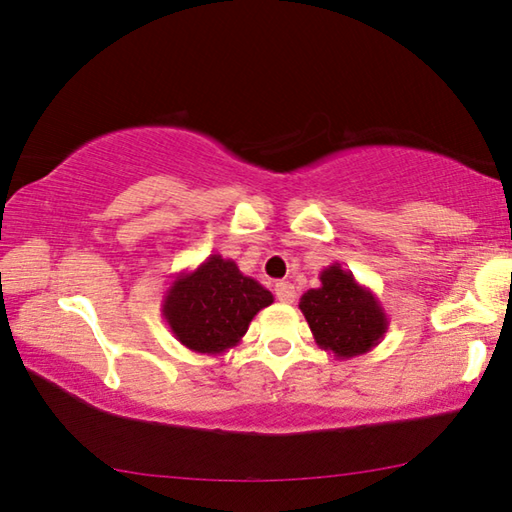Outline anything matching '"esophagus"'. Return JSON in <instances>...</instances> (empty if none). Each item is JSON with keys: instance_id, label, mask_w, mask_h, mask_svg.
Wrapping results in <instances>:
<instances>
[{"instance_id": "1", "label": "esophagus", "mask_w": 512, "mask_h": 512, "mask_svg": "<svg viewBox=\"0 0 512 512\" xmlns=\"http://www.w3.org/2000/svg\"><path fill=\"white\" fill-rule=\"evenodd\" d=\"M275 298L280 302H287V305H291L293 300H296V287H293L291 282H277L275 284Z\"/></svg>"}]
</instances>
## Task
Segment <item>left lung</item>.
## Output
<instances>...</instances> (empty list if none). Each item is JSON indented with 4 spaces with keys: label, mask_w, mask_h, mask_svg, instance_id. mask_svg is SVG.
Returning a JSON list of instances; mask_svg holds the SVG:
<instances>
[{
    "label": "left lung",
    "mask_w": 512,
    "mask_h": 512,
    "mask_svg": "<svg viewBox=\"0 0 512 512\" xmlns=\"http://www.w3.org/2000/svg\"><path fill=\"white\" fill-rule=\"evenodd\" d=\"M305 314L314 341L334 359H352L370 352L384 339L388 316L375 293L354 280L341 264L320 271V287L302 293Z\"/></svg>",
    "instance_id": "1"
}]
</instances>
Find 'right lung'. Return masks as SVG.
Returning <instances> with one entry per match:
<instances>
[{"instance_id": "right-lung-1", "label": "right lung", "mask_w": 512, "mask_h": 512, "mask_svg": "<svg viewBox=\"0 0 512 512\" xmlns=\"http://www.w3.org/2000/svg\"><path fill=\"white\" fill-rule=\"evenodd\" d=\"M271 302L273 293L232 259L210 255L194 271L173 277L162 298V318L187 350L219 357L235 348L250 320Z\"/></svg>"}]
</instances>
